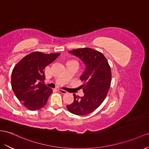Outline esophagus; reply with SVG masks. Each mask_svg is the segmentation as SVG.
<instances>
[{
	"instance_id": "34e87169",
	"label": "esophagus",
	"mask_w": 149,
	"mask_h": 149,
	"mask_svg": "<svg viewBox=\"0 0 149 149\" xmlns=\"http://www.w3.org/2000/svg\"><path fill=\"white\" fill-rule=\"evenodd\" d=\"M58 91H59V92H60V93H62V94H65L67 93V92L66 91L63 90V89H58Z\"/></svg>"
}]
</instances>
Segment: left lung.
Masks as SVG:
<instances>
[{
	"instance_id": "left-lung-1",
	"label": "left lung",
	"mask_w": 149,
	"mask_h": 149,
	"mask_svg": "<svg viewBox=\"0 0 149 149\" xmlns=\"http://www.w3.org/2000/svg\"><path fill=\"white\" fill-rule=\"evenodd\" d=\"M69 53L79 57L86 68L80 78L84 96L79 97L74 94V101L67 108L76 115H86L96 110L107 96L111 82V68L104 55L94 49L78 48Z\"/></svg>"
}]
</instances>
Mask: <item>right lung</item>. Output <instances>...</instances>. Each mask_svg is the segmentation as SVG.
<instances>
[{"label": "right lung", "mask_w": 149, "mask_h": 149, "mask_svg": "<svg viewBox=\"0 0 149 149\" xmlns=\"http://www.w3.org/2000/svg\"><path fill=\"white\" fill-rule=\"evenodd\" d=\"M60 53L32 52L22 58L14 67L11 86L16 96L31 111L42 108L47 103L53 91L44 84L45 68Z\"/></svg>", "instance_id": "right-lung-1"}]
</instances>
